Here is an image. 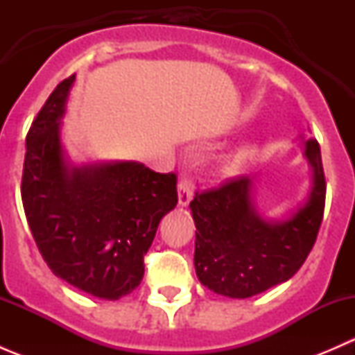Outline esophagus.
I'll use <instances>...</instances> for the list:
<instances>
[{"instance_id": "1", "label": "esophagus", "mask_w": 355, "mask_h": 355, "mask_svg": "<svg viewBox=\"0 0 355 355\" xmlns=\"http://www.w3.org/2000/svg\"><path fill=\"white\" fill-rule=\"evenodd\" d=\"M192 198H194V184L191 178H182L178 182V204L180 206H189Z\"/></svg>"}]
</instances>
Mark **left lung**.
Masks as SVG:
<instances>
[{
  "label": "left lung",
  "mask_w": 355,
  "mask_h": 355,
  "mask_svg": "<svg viewBox=\"0 0 355 355\" xmlns=\"http://www.w3.org/2000/svg\"><path fill=\"white\" fill-rule=\"evenodd\" d=\"M304 156L313 170V184L306 202L287 220H264L257 213L249 177L196 192L191 202L198 228L194 266L204 287L232 299H247L299 271L316 242L327 198L318 141H306Z\"/></svg>",
  "instance_id": "obj_1"
}]
</instances>
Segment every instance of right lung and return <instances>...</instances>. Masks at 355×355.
Instances as JSON below:
<instances>
[{
  "instance_id": "right-lung-1",
  "label": "right lung",
  "mask_w": 355,
  "mask_h": 355,
  "mask_svg": "<svg viewBox=\"0 0 355 355\" xmlns=\"http://www.w3.org/2000/svg\"><path fill=\"white\" fill-rule=\"evenodd\" d=\"M73 80L60 82L32 121L22 202L49 270L82 292L116 300L144 277L157 225L177 206V175L135 161L68 163L60 120Z\"/></svg>"
}]
</instances>
